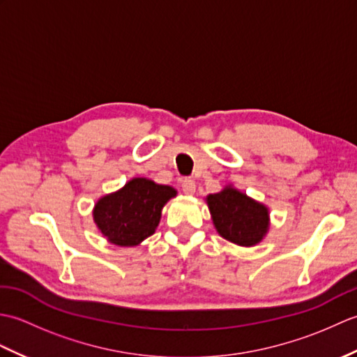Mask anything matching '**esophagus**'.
Wrapping results in <instances>:
<instances>
[{
    "instance_id": "1",
    "label": "esophagus",
    "mask_w": 357,
    "mask_h": 357,
    "mask_svg": "<svg viewBox=\"0 0 357 357\" xmlns=\"http://www.w3.org/2000/svg\"><path fill=\"white\" fill-rule=\"evenodd\" d=\"M181 187H183V192L185 195H193L196 192V183L190 178H185L183 181V185H181Z\"/></svg>"
}]
</instances>
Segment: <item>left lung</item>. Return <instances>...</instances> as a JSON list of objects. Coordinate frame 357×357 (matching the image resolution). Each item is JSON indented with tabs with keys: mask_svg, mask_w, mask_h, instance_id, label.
I'll use <instances>...</instances> for the list:
<instances>
[{
	"mask_svg": "<svg viewBox=\"0 0 357 357\" xmlns=\"http://www.w3.org/2000/svg\"><path fill=\"white\" fill-rule=\"evenodd\" d=\"M206 201L215 229L224 239L236 245L252 247L267 234L268 208L231 185L208 195Z\"/></svg>",
	"mask_w": 357,
	"mask_h": 357,
	"instance_id": "1",
	"label": "left lung"
}]
</instances>
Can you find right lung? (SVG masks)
<instances>
[{"label":"right lung","mask_w":357,"mask_h":357,"mask_svg":"<svg viewBox=\"0 0 357 357\" xmlns=\"http://www.w3.org/2000/svg\"><path fill=\"white\" fill-rule=\"evenodd\" d=\"M176 196L170 185L147 178H133L121 190L105 195L95 204L93 221L109 242L133 247L151 236L167 201Z\"/></svg>","instance_id":"right-lung-1"}]
</instances>
